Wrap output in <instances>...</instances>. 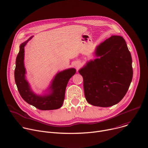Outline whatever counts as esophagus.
Masks as SVG:
<instances>
[{
  "mask_svg": "<svg viewBox=\"0 0 148 148\" xmlns=\"http://www.w3.org/2000/svg\"><path fill=\"white\" fill-rule=\"evenodd\" d=\"M79 66H80V63L79 62H77L75 64V67L77 68H78L79 67Z\"/></svg>",
  "mask_w": 148,
  "mask_h": 148,
  "instance_id": "34e87169",
  "label": "esophagus"
}]
</instances>
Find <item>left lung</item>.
Here are the masks:
<instances>
[{
  "mask_svg": "<svg viewBox=\"0 0 148 148\" xmlns=\"http://www.w3.org/2000/svg\"><path fill=\"white\" fill-rule=\"evenodd\" d=\"M97 57L79 71L84 94L94 106L109 107L124 97L133 77L132 57L124 38L112 36L97 46Z\"/></svg>",
  "mask_w": 148,
  "mask_h": 148,
  "instance_id": "1",
  "label": "left lung"
}]
</instances>
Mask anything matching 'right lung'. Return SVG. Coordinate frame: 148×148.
Returning <instances> with one entry per match:
<instances>
[{"label":"right lung","instance_id":"add662e5","mask_svg":"<svg viewBox=\"0 0 148 148\" xmlns=\"http://www.w3.org/2000/svg\"><path fill=\"white\" fill-rule=\"evenodd\" d=\"M33 37H30L20 46V50L16 60L14 79L17 90L22 98L29 104L40 110H53L61 107L64 100L65 92L69 79L74 75L76 70L68 69L55 75L47 89V94L40 95L32 90L26 79V71L24 64L25 46Z\"/></svg>","mask_w":148,"mask_h":148}]
</instances>
